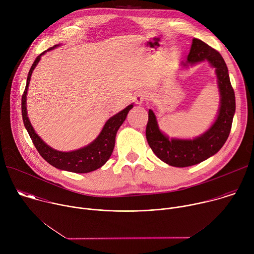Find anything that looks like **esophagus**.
Wrapping results in <instances>:
<instances>
[{
  "mask_svg": "<svg viewBox=\"0 0 254 254\" xmlns=\"http://www.w3.org/2000/svg\"><path fill=\"white\" fill-rule=\"evenodd\" d=\"M147 99H148V94L146 93V91H138L137 94L134 96V101L136 104H141Z\"/></svg>",
  "mask_w": 254,
  "mask_h": 254,
  "instance_id": "1",
  "label": "esophagus"
}]
</instances>
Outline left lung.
Returning <instances> with one entry per match:
<instances>
[{"label":"left lung","instance_id":"8db88e82","mask_svg":"<svg viewBox=\"0 0 254 254\" xmlns=\"http://www.w3.org/2000/svg\"><path fill=\"white\" fill-rule=\"evenodd\" d=\"M203 60L216 68L221 96L220 110L213 126L201 136L194 139H169L159 129L156 116L149 111L146 136L155 155L166 164L184 168L199 164L218 152L229 136L235 113V94L230 83L228 69L220 53L199 39H193L187 61L182 65L194 64Z\"/></svg>","mask_w":254,"mask_h":254}]
</instances>
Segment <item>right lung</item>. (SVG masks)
<instances>
[{
  "mask_svg": "<svg viewBox=\"0 0 254 254\" xmlns=\"http://www.w3.org/2000/svg\"><path fill=\"white\" fill-rule=\"evenodd\" d=\"M58 45H55L48 50H52ZM44 54L41 53L37 58L35 59L34 63L32 64L30 71L27 77V83L25 90L22 95V117L24 126L34 143L35 148L37 149L41 157L47 161L53 167L65 170L68 172L73 173H89L92 172L101 166H103L107 160L111 158L116 142V135L118 129L125 122L128 112L132 108V104L127 106L124 111L117 114L113 118H111L104 125L101 132L99 135L90 143L88 146L73 151V152H59L56 151L49 146L40 138V136L35 132L33 127L30 124V121L27 117V110H26V95L28 90V85L31 79L32 72L36 65L38 64L41 56Z\"/></svg>",
  "mask_w": 254,
  "mask_h": 254,
  "instance_id": "obj_1",
  "label": "right lung"
}]
</instances>
